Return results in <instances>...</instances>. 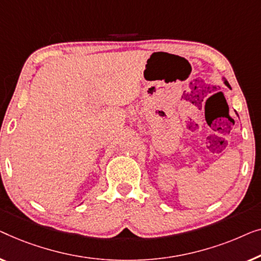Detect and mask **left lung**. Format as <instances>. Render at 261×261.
Segmentation results:
<instances>
[{"label": "left lung", "instance_id": "8db88e82", "mask_svg": "<svg viewBox=\"0 0 261 261\" xmlns=\"http://www.w3.org/2000/svg\"><path fill=\"white\" fill-rule=\"evenodd\" d=\"M222 79H223V83H225V85H227L228 87H230V86H229V84H228V82H227V80H226L225 78H222Z\"/></svg>", "mask_w": 261, "mask_h": 261}]
</instances>
